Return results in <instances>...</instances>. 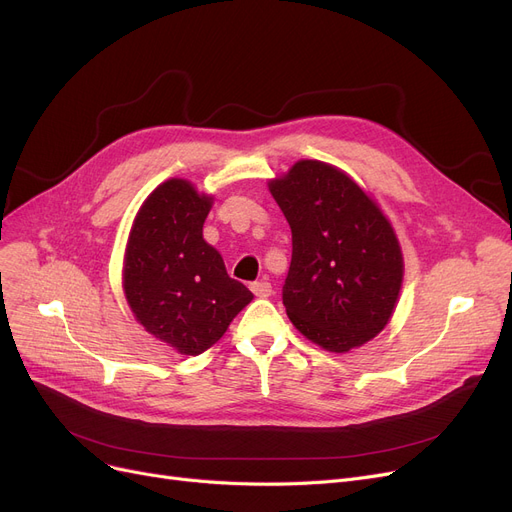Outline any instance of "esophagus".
<instances>
[{
	"label": "esophagus",
	"instance_id": "obj_1",
	"mask_svg": "<svg viewBox=\"0 0 512 512\" xmlns=\"http://www.w3.org/2000/svg\"><path fill=\"white\" fill-rule=\"evenodd\" d=\"M251 290H253L255 297H259V299L272 297V284H270V282H265V280H261V282H253V284H251Z\"/></svg>",
	"mask_w": 512,
	"mask_h": 512
}]
</instances>
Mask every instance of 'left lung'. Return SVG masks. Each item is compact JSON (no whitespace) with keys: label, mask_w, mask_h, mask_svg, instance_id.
<instances>
[{"label":"left lung","mask_w":512,"mask_h":512,"mask_svg":"<svg viewBox=\"0 0 512 512\" xmlns=\"http://www.w3.org/2000/svg\"><path fill=\"white\" fill-rule=\"evenodd\" d=\"M292 230L286 315L307 340L348 353L378 336L396 309L405 259L390 220L340 168L299 159L267 182Z\"/></svg>","instance_id":"1"}]
</instances>
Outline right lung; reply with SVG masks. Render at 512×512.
<instances>
[{"label":"right lung","mask_w":512,"mask_h":512,"mask_svg":"<svg viewBox=\"0 0 512 512\" xmlns=\"http://www.w3.org/2000/svg\"><path fill=\"white\" fill-rule=\"evenodd\" d=\"M211 205L193 182H161L134 215L124 251L122 288L134 319L186 357L205 353L253 301L203 238Z\"/></svg>","instance_id":"1"}]
</instances>
